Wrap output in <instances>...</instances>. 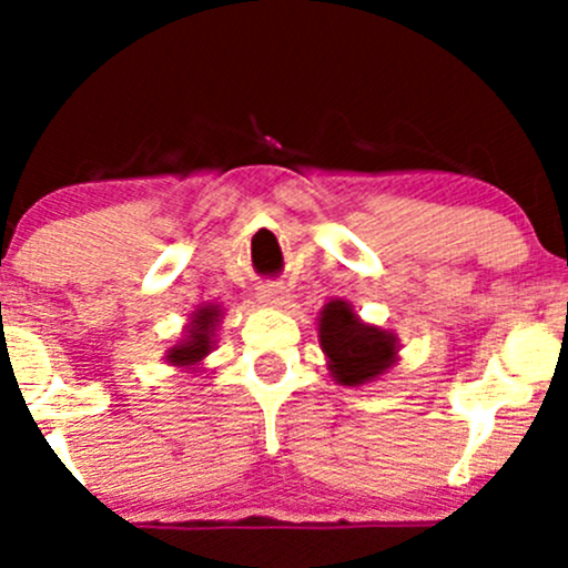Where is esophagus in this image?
<instances>
[{"mask_svg":"<svg viewBox=\"0 0 568 568\" xmlns=\"http://www.w3.org/2000/svg\"><path fill=\"white\" fill-rule=\"evenodd\" d=\"M257 302L266 307H280L285 305V300H288V294H285V288L280 283H263L257 285Z\"/></svg>","mask_w":568,"mask_h":568,"instance_id":"obj_1","label":"esophagus"}]
</instances>
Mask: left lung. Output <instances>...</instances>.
<instances>
[{"label": "left lung", "mask_w": 568, "mask_h": 568, "mask_svg": "<svg viewBox=\"0 0 568 568\" xmlns=\"http://www.w3.org/2000/svg\"><path fill=\"white\" fill-rule=\"evenodd\" d=\"M318 343L329 359V374L337 385L359 387L374 382L398 357V337L354 316L343 300L326 302L318 316Z\"/></svg>", "instance_id": "1"}]
</instances>
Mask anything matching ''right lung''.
<instances>
[{"instance_id": "1", "label": "right lung", "mask_w": 568, "mask_h": 568, "mask_svg": "<svg viewBox=\"0 0 568 568\" xmlns=\"http://www.w3.org/2000/svg\"><path fill=\"white\" fill-rule=\"evenodd\" d=\"M222 311L220 305H203L192 313V321L186 326V335L168 352V363L178 365V368H194L200 359L214 348V329L220 324Z\"/></svg>"}]
</instances>
